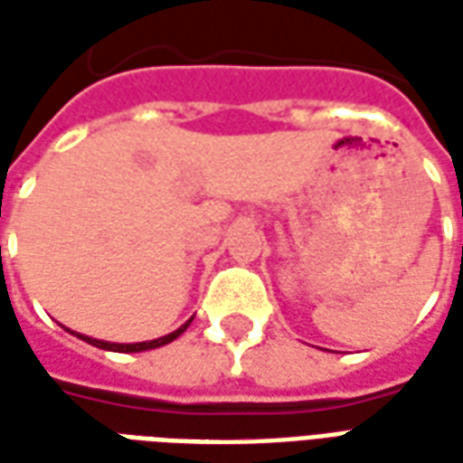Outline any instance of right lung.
Here are the masks:
<instances>
[{
    "label": "right lung",
    "mask_w": 463,
    "mask_h": 463,
    "mask_svg": "<svg viewBox=\"0 0 463 463\" xmlns=\"http://www.w3.org/2000/svg\"><path fill=\"white\" fill-rule=\"evenodd\" d=\"M193 320H188L185 325H181L178 330H173L171 335H163V337H158V340H148V342H136V345H118V342H104V340H94V337H86V335H79V332H74L79 340L89 342V345H94V347H101V349H109V352H146V349H156V347H163V345H168V342H173L175 337H181L183 332L188 330V325H191ZM71 332V330H69Z\"/></svg>",
    "instance_id": "obj_1"
}]
</instances>
